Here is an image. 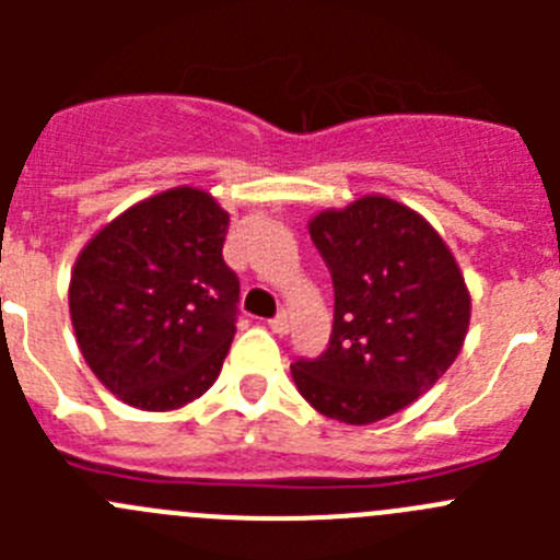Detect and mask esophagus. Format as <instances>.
Listing matches in <instances>:
<instances>
[{"label":"esophagus","mask_w":560,"mask_h":560,"mask_svg":"<svg viewBox=\"0 0 560 560\" xmlns=\"http://www.w3.org/2000/svg\"><path fill=\"white\" fill-rule=\"evenodd\" d=\"M269 328L275 330V334H289V314L285 311H280V314L275 316V319H269Z\"/></svg>","instance_id":"obj_1"}]
</instances>
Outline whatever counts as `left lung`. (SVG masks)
<instances>
[{"mask_svg": "<svg viewBox=\"0 0 560 560\" xmlns=\"http://www.w3.org/2000/svg\"><path fill=\"white\" fill-rule=\"evenodd\" d=\"M311 241L334 280L328 350L291 364L316 412L375 423L418 400L463 348L471 296L443 237L409 207L368 196L319 212Z\"/></svg>", "mask_w": 560, "mask_h": 560, "instance_id": "obj_1", "label": "left lung"}]
</instances>
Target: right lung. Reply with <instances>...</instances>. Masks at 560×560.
Wrapping results in <instances>:
<instances>
[{
  "label": "right lung",
  "mask_w": 560,
  "mask_h": 560,
  "mask_svg": "<svg viewBox=\"0 0 560 560\" xmlns=\"http://www.w3.org/2000/svg\"><path fill=\"white\" fill-rule=\"evenodd\" d=\"M226 230L215 199L176 187L122 212L78 257L69 283L78 345L131 407L179 409L219 378L241 303Z\"/></svg>",
  "instance_id": "1"
}]
</instances>
